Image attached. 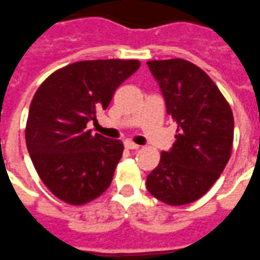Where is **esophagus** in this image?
I'll return each instance as SVG.
<instances>
[{"label": "esophagus", "instance_id": "esophagus-1", "mask_svg": "<svg viewBox=\"0 0 260 260\" xmlns=\"http://www.w3.org/2000/svg\"><path fill=\"white\" fill-rule=\"evenodd\" d=\"M124 147H126L127 149H138V148H140V145H138V144H136V143H133V141H126V143H124Z\"/></svg>", "mask_w": 260, "mask_h": 260}]
</instances>
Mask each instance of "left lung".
<instances>
[{
	"mask_svg": "<svg viewBox=\"0 0 260 260\" xmlns=\"http://www.w3.org/2000/svg\"><path fill=\"white\" fill-rule=\"evenodd\" d=\"M164 94L166 112L177 123L176 141L160 153L147 177V190L173 206L200 200L220 177L234 140L233 112L213 80L188 60L147 62Z\"/></svg>",
	"mask_w": 260,
	"mask_h": 260,
	"instance_id": "1",
	"label": "left lung"
}]
</instances>
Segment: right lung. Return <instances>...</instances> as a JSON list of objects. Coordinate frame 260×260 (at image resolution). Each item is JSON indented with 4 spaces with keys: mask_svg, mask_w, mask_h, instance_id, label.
I'll use <instances>...</instances> for the list:
<instances>
[{
    "mask_svg": "<svg viewBox=\"0 0 260 260\" xmlns=\"http://www.w3.org/2000/svg\"><path fill=\"white\" fill-rule=\"evenodd\" d=\"M140 60H81L48 76L36 91L26 145L41 181L70 205H84L111 185L123 153L120 140L91 134L87 123L107 109Z\"/></svg>",
    "mask_w": 260,
    "mask_h": 260,
    "instance_id": "obj_1",
    "label": "right lung"
}]
</instances>
